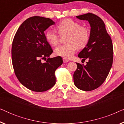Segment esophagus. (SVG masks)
Masks as SVG:
<instances>
[{
    "mask_svg": "<svg viewBox=\"0 0 124 124\" xmlns=\"http://www.w3.org/2000/svg\"><path fill=\"white\" fill-rule=\"evenodd\" d=\"M62 60H63V62H64V63H67V62H69V60H68V59H65V58L62 59Z\"/></svg>",
    "mask_w": 124,
    "mask_h": 124,
    "instance_id": "1",
    "label": "esophagus"
}]
</instances>
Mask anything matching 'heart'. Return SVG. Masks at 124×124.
Masks as SVG:
<instances>
[{
	"mask_svg": "<svg viewBox=\"0 0 124 124\" xmlns=\"http://www.w3.org/2000/svg\"><path fill=\"white\" fill-rule=\"evenodd\" d=\"M57 31L61 35L67 34L65 42L67 43L60 45L55 48V54L58 56L66 59H70L77 50V47L83 48L89 43L90 33L87 27L82 26L78 22L72 19H64L56 25ZM45 38L52 46H55L59 42V34L52 29L45 32Z\"/></svg>",
	"mask_w": 124,
	"mask_h": 124,
	"instance_id": "heart-1",
	"label": "heart"
}]
</instances>
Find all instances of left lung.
Listing matches in <instances>:
<instances>
[{"label":"left lung","instance_id":"1","mask_svg":"<svg viewBox=\"0 0 124 124\" xmlns=\"http://www.w3.org/2000/svg\"><path fill=\"white\" fill-rule=\"evenodd\" d=\"M76 17L88 21L91 29L89 43L78 55L82 60L87 59L88 62L86 65L76 63L74 83L81 90L91 91L99 87L109 74L113 62L112 42L99 17L88 13Z\"/></svg>","mask_w":124,"mask_h":124}]
</instances>
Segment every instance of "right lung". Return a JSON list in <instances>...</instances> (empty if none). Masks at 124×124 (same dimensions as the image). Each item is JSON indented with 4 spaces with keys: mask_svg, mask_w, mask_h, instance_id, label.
<instances>
[{
    "mask_svg": "<svg viewBox=\"0 0 124 124\" xmlns=\"http://www.w3.org/2000/svg\"><path fill=\"white\" fill-rule=\"evenodd\" d=\"M55 23L50 18L31 17L20 25L13 38L12 60L15 74L31 91L43 92L53 87L55 70L62 64L60 56L49 57L53 51L45 38V31ZM47 57L46 62H41Z\"/></svg>",
    "mask_w": 124,
    "mask_h": 124,
    "instance_id": "add662e5",
    "label": "right lung"
}]
</instances>
